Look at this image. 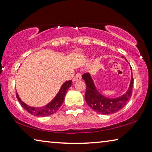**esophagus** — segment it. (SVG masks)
<instances>
[{
  "mask_svg": "<svg viewBox=\"0 0 152 152\" xmlns=\"http://www.w3.org/2000/svg\"><path fill=\"white\" fill-rule=\"evenodd\" d=\"M82 77H81V73H77L76 74V75L75 76V77L72 79L73 81H80L81 80Z\"/></svg>",
  "mask_w": 152,
  "mask_h": 152,
  "instance_id": "obj_1",
  "label": "esophagus"
}]
</instances>
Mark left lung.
<instances>
[{"instance_id": "obj_1", "label": "left lung", "mask_w": 152, "mask_h": 152, "mask_svg": "<svg viewBox=\"0 0 152 152\" xmlns=\"http://www.w3.org/2000/svg\"><path fill=\"white\" fill-rule=\"evenodd\" d=\"M82 78L86 83L85 100L88 105L96 113L102 114H110L116 113L126 105L132 94L134 83L132 77L128 91L121 97L116 99H109L102 95L96 90L90 74L84 73L82 75Z\"/></svg>"}]
</instances>
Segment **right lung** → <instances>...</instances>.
<instances>
[{
    "instance_id": "add662e5",
    "label": "right lung",
    "mask_w": 152,
    "mask_h": 152,
    "mask_svg": "<svg viewBox=\"0 0 152 152\" xmlns=\"http://www.w3.org/2000/svg\"><path fill=\"white\" fill-rule=\"evenodd\" d=\"M71 80L66 81V82L61 86L60 91H59L58 94H57L56 97H55L49 104L44 107H34L29 106V105L26 104V103H24L23 101L20 99L18 93H16V97L20 103V105H22V107H23L25 110H26L28 113L32 114V115L37 116H49L50 115V114H53L55 113H56V112L60 109V107H61V105H62V103L64 102V97L66 94V92L68 90H69V88L71 86Z\"/></svg>"
}]
</instances>
